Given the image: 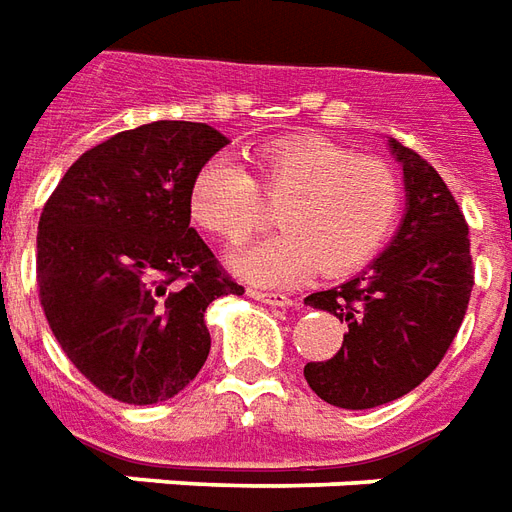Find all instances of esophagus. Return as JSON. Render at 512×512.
I'll return each mask as SVG.
<instances>
[{
  "instance_id": "obj_1",
  "label": "esophagus",
  "mask_w": 512,
  "mask_h": 512,
  "mask_svg": "<svg viewBox=\"0 0 512 512\" xmlns=\"http://www.w3.org/2000/svg\"><path fill=\"white\" fill-rule=\"evenodd\" d=\"M249 298H255L260 304L268 306H293V301L282 293H263V290H249Z\"/></svg>"
}]
</instances>
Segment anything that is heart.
<instances>
[{"label":"heart","mask_w":512,"mask_h":512,"mask_svg":"<svg viewBox=\"0 0 512 512\" xmlns=\"http://www.w3.org/2000/svg\"><path fill=\"white\" fill-rule=\"evenodd\" d=\"M252 173L214 157L195 173L189 214L206 233L241 244L282 203V233L230 255V268L266 287L298 285L323 268L347 276L369 266L391 238L401 211V184L388 162L352 157L317 135H287L249 154Z\"/></svg>","instance_id":"1"}]
</instances>
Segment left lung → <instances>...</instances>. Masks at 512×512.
I'll list each match as a JSON object with an SVG mask.
<instances>
[{
  "label": "left lung",
  "mask_w": 512,
  "mask_h": 512,
  "mask_svg": "<svg viewBox=\"0 0 512 512\" xmlns=\"http://www.w3.org/2000/svg\"><path fill=\"white\" fill-rule=\"evenodd\" d=\"M388 149L407 192L396 236L350 282L306 295L347 325L331 361L304 366L309 388L342 410H372L418 388L456 339L475 285L467 219L442 176L399 140Z\"/></svg>",
  "instance_id": "left-lung-1"
}]
</instances>
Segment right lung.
Masks as SVG:
<instances>
[{"instance_id": "obj_1", "label": "right lung", "mask_w": 512, "mask_h": 512, "mask_svg": "<svg viewBox=\"0 0 512 512\" xmlns=\"http://www.w3.org/2000/svg\"><path fill=\"white\" fill-rule=\"evenodd\" d=\"M225 146L198 121L119 132L70 165L40 214L45 320L111 399L157 404L184 391L211 350L206 306L244 293L189 227L192 179Z\"/></svg>"}]
</instances>
